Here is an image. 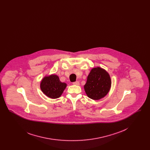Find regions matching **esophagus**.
<instances>
[{
  "label": "esophagus",
  "instance_id": "obj_1",
  "mask_svg": "<svg viewBox=\"0 0 150 150\" xmlns=\"http://www.w3.org/2000/svg\"><path fill=\"white\" fill-rule=\"evenodd\" d=\"M72 84H74V85H76V86H79V82L78 81H75V82H73L72 83Z\"/></svg>",
  "mask_w": 150,
  "mask_h": 150
}]
</instances>
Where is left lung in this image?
<instances>
[{
    "instance_id": "8db88e82",
    "label": "left lung",
    "mask_w": 150,
    "mask_h": 150,
    "mask_svg": "<svg viewBox=\"0 0 150 150\" xmlns=\"http://www.w3.org/2000/svg\"><path fill=\"white\" fill-rule=\"evenodd\" d=\"M111 86L110 75L100 67L93 68L88 76L84 86L87 96L94 100H98L105 97Z\"/></svg>"
}]
</instances>
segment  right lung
Masks as SVG:
<instances>
[{
    "label": "right lung",
    "instance_id": "right-lung-1",
    "mask_svg": "<svg viewBox=\"0 0 150 150\" xmlns=\"http://www.w3.org/2000/svg\"><path fill=\"white\" fill-rule=\"evenodd\" d=\"M67 84L62 83L56 75L45 76L40 83V89L44 94L52 99L59 98Z\"/></svg>",
    "mask_w": 150,
    "mask_h": 150
}]
</instances>
